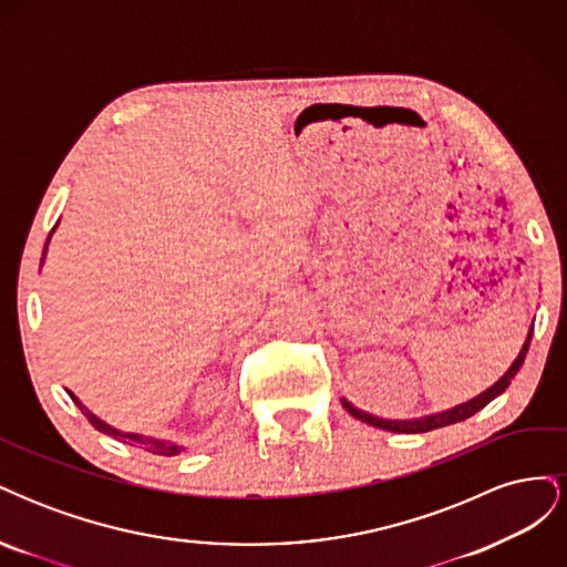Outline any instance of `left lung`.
Listing matches in <instances>:
<instances>
[{"label":"left lung","instance_id":"8db88e82","mask_svg":"<svg viewBox=\"0 0 567 567\" xmlns=\"http://www.w3.org/2000/svg\"><path fill=\"white\" fill-rule=\"evenodd\" d=\"M529 338H532V329L527 333V340L523 342V350L520 354L516 357V362H513L508 367V371L502 375L499 381H496L492 388H487L485 392H480L477 398L463 402L454 409H447L442 411V414H431V416H423V419H411V421H388V419H379V416H371L367 414V411L352 406L346 398H342V406L348 409V414H352L354 419L364 421L373 427H383V431H390V433H427V431H435V427H444V425H452V423H458V421H466L471 419L473 414H477L480 409H485L494 398H499V394L511 385V381L516 379V373L520 371L523 362H525V354H527V348H529Z\"/></svg>","mask_w":567,"mask_h":567}]
</instances>
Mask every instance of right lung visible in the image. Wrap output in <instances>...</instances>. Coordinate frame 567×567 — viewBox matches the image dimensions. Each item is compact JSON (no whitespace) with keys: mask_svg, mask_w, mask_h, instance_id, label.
<instances>
[{"mask_svg":"<svg viewBox=\"0 0 567 567\" xmlns=\"http://www.w3.org/2000/svg\"><path fill=\"white\" fill-rule=\"evenodd\" d=\"M56 229V227H54ZM54 229H51V234H54ZM49 234V236H51ZM47 244H49V238H47ZM44 255H47V246H44V252H42V262H44ZM68 394H71V400L80 406V411L84 416H87V421L96 427V431H101V433H106V435H111V437H115V440H123L125 444H132V447H140V450H144V452H151V454H158V456H177V454H182L184 452V447L182 444H177V442H173V440H165V437H151V435H140V433H123V431H117V427H113V425H109L106 421H101L99 416H94L92 411L84 406L75 394L68 390Z\"/></svg>","mask_w":567,"mask_h":567,"instance_id":"right-lung-1","label":"right lung"}]
</instances>
